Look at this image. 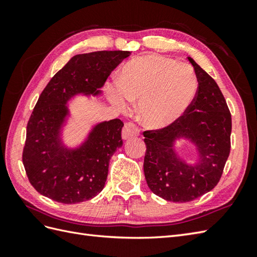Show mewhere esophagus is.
<instances>
[{
  "label": "esophagus",
  "instance_id": "obj_1",
  "mask_svg": "<svg viewBox=\"0 0 257 257\" xmlns=\"http://www.w3.org/2000/svg\"><path fill=\"white\" fill-rule=\"evenodd\" d=\"M139 135V128L133 122H127L124 123V127L122 129V138L129 139L132 137H136V136Z\"/></svg>",
  "mask_w": 257,
  "mask_h": 257
}]
</instances>
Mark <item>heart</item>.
<instances>
[{"label": "heart", "mask_w": 257, "mask_h": 257, "mask_svg": "<svg viewBox=\"0 0 257 257\" xmlns=\"http://www.w3.org/2000/svg\"><path fill=\"white\" fill-rule=\"evenodd\" d=\"M108 96L121 110L139 100L138 116L144 124L161 128L181 117L198 90V80L189 65L158 55L130 61L120 80L108 85Z\"/></svg>", "instance_id": "obj_1"}]
</instances>
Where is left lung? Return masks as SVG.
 Segmentation results:
<instances>
[{
    "mask_svg": "<svg viewBox=\"0 0 257 257\" xmlns=\"http://www.w3.org/2000/svg\"><path fill=\"white\" fill-rule=\"evenodd\" d=\"M198 90L181 117L165 128L144 133L147 146L144 171L156 195L171 202H190L219 183L231 149L232 118L219 86L192 58ZM193 143L199 160L182 161L174 149L177 139Z\"/></svg>",
    "mask_w": 257,
    "mask_h": 257,
    "instance_id": "1",
    "label": "left lung"
}]
</instances>
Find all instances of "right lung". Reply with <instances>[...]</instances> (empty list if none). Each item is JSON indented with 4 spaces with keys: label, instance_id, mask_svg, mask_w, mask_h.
<instances>
[{
    "label": "right lung",
    "instance_id": "obj_1",
    "mask_svg": "<svg viewBox=\"0 0 257 257\" xmlns=\"http://www.w3.org/2000/svg\"><path fill=\"white\" fill-rule=\"evenodd\" d=\"M130 55L127 51L79 54L54 75L38 98L26 127L23 165L31 184L56 202L92 199L105 187L111 156L122 146L123 122L96 124L79 147H65L61 132L69 114L66 103L78 94L99 95L108 76Z\"/></svg>",
    "mask_w": 257,
    "mask_h": 257
}]
</instances>
